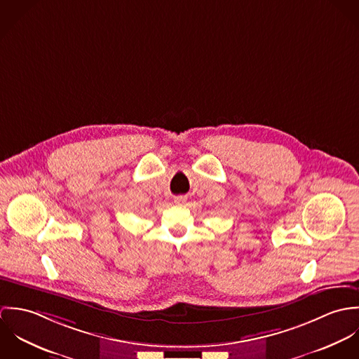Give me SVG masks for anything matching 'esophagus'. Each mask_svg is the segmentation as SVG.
<instances>
[{"mask_svg": "<svg viewBox=\"0 0 359 359\" xmlns=\"http://www.w3.org/2000/svg\"><path fill=\"white\" fill-rule=\"evenodd\" d=\"M174 202L177 205H184L187 202V198L185 196H177V198H174Z\"/></svg>", "mask_w": 359, "mask_h": 359, "instance_id": "esophagus-1", "label": "esophagus"}]
</instances>
